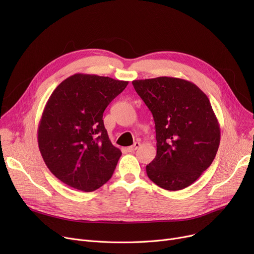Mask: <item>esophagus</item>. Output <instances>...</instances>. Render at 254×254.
Masks as SVG:
<instances>
[{"mask_svg":"<svg viewBox=\"0 0 254 254\" xmlns=\"http://www.w3.org/2000/svg\"><path fill=\"white\" fill-rule=\"evenodd\" d=\"M140 145H141L140 142H135L134 145L129 146V147L127 148V152H134L135 150H137V149L140 147Z\"/></svg>","mask_w":254,"mask_h":254,"instance_id":"obj_1","label":"esophagus"}]
</instances>
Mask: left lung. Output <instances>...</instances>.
<instances>
[{
	"instance_id": "1",
	"label": "left lung",
	"mask_w": 254,
	"mask_h": 254,
	"mask_svg": "<svg viewBox=\"0 0 254 254\" xmlns=\"http://www.w3.org/2000/svg\"><path fill=\"white\" fill-rule=\"evenodd\" d=\"M131 83L155 124L156 155L146 166L147 176L167 190L188 188L210 167L219 147L220 127L208 97L180 78Z\"/></svg>"
}]
</instances>
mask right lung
Wrapping results in <instances>:
<instances>
[{"instance_id":"right-lung-1","label":"right lung","mask_w":254,"mask_h":254,"mask_svg":"<svg viewBox=\"0 0 254 254\" xmlns=\"http://www.w3.org/2000/svg\"><path fill=\"white\" fill-rule=\"evenodd\" d=\"M127 81L74 74L49 97L38 127V145L49 171L85 192L111 177L122 155L104 127L103 113Z\"/></svg>"}]
</instances>
